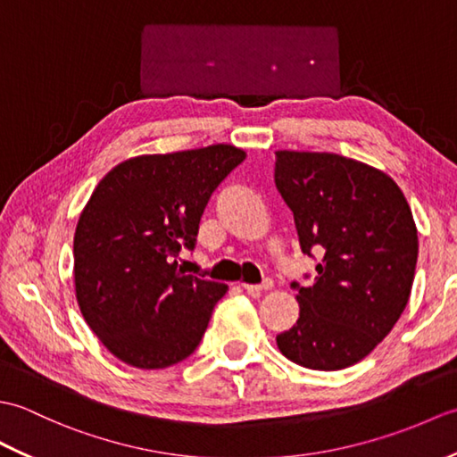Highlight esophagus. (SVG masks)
<instances>
[{"instance_id":"obj_1","label":"esophagus","mask_w":457,"mask_h":457,"mask_svg":"<svg viewBox=\"0 0 457 457\" xmlns=\"http://www.w3.org/2000/svg\"><path fill=\"white\" fill-rule=\"evenodd\" d=\"M270 287H273V280H270V278H265L261 285H244V288L247 290L249 295H261L263 290H269Z\"/></svg>"}]
</instances>
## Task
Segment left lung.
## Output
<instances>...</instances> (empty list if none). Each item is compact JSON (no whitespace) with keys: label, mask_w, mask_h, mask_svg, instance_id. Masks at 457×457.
<instances>
[{"label":"left lung","mask_w":457,"mask_h":457,"mask_svg":"<svg viewBox=\"0 0 457 457\" xmlns=\"http://www.w3.org/2000/svg\"><path fill=\"white\" fill-rule=\"evenodd\" d=\"M275 184L293 210L303 253L322 257L312 283L290 285L300 316L277 345L306 369L352 367L409 303L419 259L409 202L385 172L334 153L277 151Z\"/></svg>","instance_id":"1"}]
</instances>
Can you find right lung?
Here are the masks:
<instances>
[{"label": "right lung", "mask_w": 457, "mask_h": 457, "mask_svg": "<svg viewBox=\"0 0 457 457\" xmlns=\"http://www.w3.org/2000/svg\"><path fill=\"white\" fill-rule=\"evenodd\" d=\"M244 159L234 145L145 154L92 192L74 234L76 298L123 363L164 369L200 345L228 285L184 275L177 257L196 247L204 208Z\"/></svg>", "instance_id": "add662e5"}]
</instances>
